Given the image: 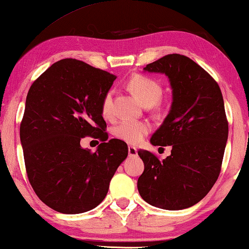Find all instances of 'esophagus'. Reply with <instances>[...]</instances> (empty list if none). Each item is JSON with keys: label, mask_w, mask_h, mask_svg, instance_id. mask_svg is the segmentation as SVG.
I'll return each mask as SVG.
<instances>
[{"label": "esophagus", "mask_w": 249, "mask_h": 249, "mask_svg": "<svg viewBox=\"0 0 249 249\" xmlns=\"http://www.w3.org/2000/svg\"><path fill=\"white\" fill-rule=\"evenodd\" d=\"M128 154L130 158H136L138 155V151L137 148L134 147V146H129L128 147Z\"/></svg>", "instance_id": "obj_1"}]
</instances>
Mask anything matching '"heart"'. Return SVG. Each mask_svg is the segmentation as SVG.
<instances>
[{
	"label": "heart",
	"instance_id": "1",
	"mask_svg": "<svg viewBox=\"0 0 249 249\" xmlns=\"http://www.w3.org/2000/svg\"><path fill=\"white\" fill-rule=\"evenodd\" d=\"M128 89L138 98L145 107H153L160 101L162 96V86L158 80L151 77L142 76V74H135L128 81ZM102 113L104 117H111L113 111V94L108 90L102 100ZM148 124L142 121L124 120L114 127L115 137L121 139L128 144H138L141 142L146 135L148 134Z\"/></svg>",
	"mask_w": 249,
	"mask_h": 249
}]
</instances>
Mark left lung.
Returning a JSON list of instances; mask_svg holds the SVG:
<instances>
[{"label": "left lung", "instance_id": "1", "mask_svg": "<svg viewBox=\"0 0 249 249\" xmlns=\"http://www.w3.org/2000/svg\"><path fill=\"white\" fill-rule=\"evenodd\" d=\"M144 71L169 78L171 107L151 144L172 149L163 161L138 151L145 166L138 192L159 209H187L207 195L220 175L229 131L222 93L202 67L180 54L163 56Z\"/></svg>", "mask_w": 249, "mask_h": 249}]
</instances>
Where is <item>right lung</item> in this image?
Returning <instances> with one entry per match:
<instances>
[{"instance_id":"right-lung-1","label":"right lung","mask_w":249,"mask_h":249,"mask_svg":"<svg viewBox=\"0 0 249 249\" xmlns=\"http://www.w3.org/2000/svg\"><path fill=\"white\" fill-rule=\"evenodd\" d=\"M115 78L83 61L63 59L29 88L20 124L27 176L39 199L57 212L95 209L128 156L124 142L107 141L102 117V100ZM85 135L102 141L95 153L80 146Z\"/></svg>"}]
</instances>
